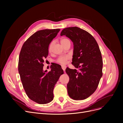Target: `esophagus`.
Returning <instances> with one entry per match:
<instances>
[{"mask_svg":"<svg viewBox=\"0 0 123 123\" xmlns=\"http://www.w3.org/2000/svg\"><path fill=\"white\" fill-rule=\"evenodd\" d=\"M61 67H62V69L64 71H65V69H66V67L65 66H62Z\"/></svg>","mask_w":123,"mask_h":123,"instance_id":"obj_1","label":"esophagus"}]
</instances>
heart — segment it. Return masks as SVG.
<instances>
[{
    "instance_id": "heart-1",
    "label": "heart",
    "mask_w": 123,
    "mask_h": 123,
    "mask_svg": "<svg viewBox=\"0 0 123 123\" xmlns=\"http://www.w3.org/2000/svg\"><path fill=\"white\" fill-rule=\"evenodd\" d=\"M61 44L63 45V46H64L67 43L70 42V40L69 39H68L67 38H62L61 39ZM53 42H52L50 43L49 46V48H48V50L49 51H50L51 50V49H52V45H53ZM70 56L69 55H62V56H60L59 58H58V59H57V62L59 63L60 64H63V65H64V64H65L67 61L70 59Z\"/></svg>"
}]
</instances>
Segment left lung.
Here are the masks:
<instances>
[{"label": "left lung", "mask_w": 123, "mask_h": 123, "mask_svg": "<svg viewBox=\"0 0 123 123\" xmlns=\"http://www.w3.org/2000/svg\"><path fill=\"white\" fill-rule=\"evenodd\" d=\"M61 36L65 35L73 42L72 64L79 70L67 67L69 77L68 94L75 100H84L98 87L103 75V60L98 44L93 36L78 27L64 28Z\"/></svg>", "instance_id": "left-lung-1"}]
</instances>
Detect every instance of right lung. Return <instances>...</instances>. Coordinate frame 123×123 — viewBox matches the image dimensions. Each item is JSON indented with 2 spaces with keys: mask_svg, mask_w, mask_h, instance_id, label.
<instances>
[{
  "mask_svg": "<svg viewBox=\"0 0 123 123\" xmlns=\"http://www.w3.org/2000/svg\"><path fill=\"white\" fill-rule=\"evenodd\" d=\"M60 30L44 29L36 32L24 43L19 54L18 72L23 88L28 98L39 104L53 100L54 86L64 73L57 64L51 67L48 73L43 70L49 44Z\"/></svg>",
  "mask_w": 123,
  "mask_h": 123,
  "instance_id": "obj_1",
  "label": "right lung"
}]
</instances>
